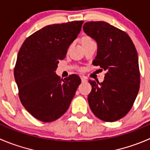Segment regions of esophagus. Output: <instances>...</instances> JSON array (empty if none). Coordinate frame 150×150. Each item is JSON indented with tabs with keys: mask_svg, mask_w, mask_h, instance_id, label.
Instances as JSON below:
<instances>
[{
	"mask_svg": "<svg viewBox=\"0 0 150 150\" xmlns=\"http://www.w3.org/2000/svg\"><path fill=\"white\" fill-rule=\"evenodd\" d=\"M81 81H82L83 83L86 82V81H87V79H86V77H84V76H81Z\"/></svg>",
	"mask_w": 150,
	"mask_h": 150,
	"instance_id": "34e87169",
	"label": "esophagus"
}]
</instances>
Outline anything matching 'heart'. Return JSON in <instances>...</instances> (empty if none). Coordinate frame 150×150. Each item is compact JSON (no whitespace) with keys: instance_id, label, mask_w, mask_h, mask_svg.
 Returning <instances> with one entry per match:
<instances>
[{"instance_id":"b5f03b06","label":"heart","mask_w":150,"mask_h":150,"mask_svg":"<svg viewBox=\"0 0 150 150\" xmlns=\"http://www.w3.org/2000/svg\"><path fill=\"white\" fill-rule=\"evenodd\" d=\"M90 40H91L89 38V37H88V36H85V37L83 38V41H90Z\"/></svg>"}]
</instances>
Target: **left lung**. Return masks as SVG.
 Returning a JSON list of instances; mask_svg holds the SVG:
<instances>
[{"label":"left lung","instance_id":"obj_1","mask_svg":"<svg viewBox=\"0 0 150 150\" xmlns=\"http://www.w3.org/2000/svg\"><path fill=\"white\" fill-rule=\"evenodd\" d=\"M86 35L95 40L97 53L93 64L105 70V80H89V107L100 120L115 122L131 109L139 91V58L130 36L103 21L88 22L83 26Z\"/></svg>","mask_w":150,"mask_h":150}]
</instances>
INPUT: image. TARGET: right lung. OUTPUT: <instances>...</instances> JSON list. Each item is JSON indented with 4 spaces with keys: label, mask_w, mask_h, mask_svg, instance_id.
<instances>
[{
    "label": "right lung",
    "mask_w": 150,
    "mask_h": 150,
    "mask_svg": "<svg viewBox=\"0 0 150 150\" xmlns=\"http://www.w3.org/2000/svg\"><path fill=\"white\" fill-rule=\"evenodd\" d=\"M83 21L47 25L28 36L19 50L14 75L25 108L37 120L50 122L67 110L81 83L71 75H56L59 61L81 32Z\"/></svg>",
    "instance_id": "right-lung-1"
}]
</instances>
